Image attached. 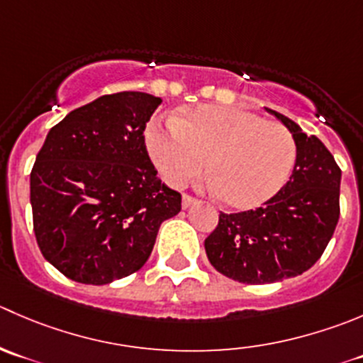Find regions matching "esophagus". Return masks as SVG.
Returning <instances> with one entry per match:
<instances>
[{"instance_id": "34e87169", "label": "esophagus", "mask_w": 363, "mask_h": 363, "mask_svg": "<svg viewBox=\"0 0 363 363\" xmlns=\"http://www.w3.org/2000/svg\"><path fill=\"white\" fill-rule=\"evenodd\" d=\"M195 203H199V199L191 195H182V209H188V207L195 206Z\"/></svg>"}]
</instances>
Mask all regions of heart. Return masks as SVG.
Here are the masks:
<instances>
[{
	"instance_id": "b5f03b06",
	"label": "heart",
	"mask_w": 363,
	"mask_h": 363,
	"mask_svg": "<svg viewBox=\"0 0 363 363\" xmlns=\"http://www.w3.org/2000/svg\"><path fill=\"white\" fill-rule=\"evenodd\" d=\"M150 157L172 186L206 170L218 196L235 209H252L286 186L296 163V142L280 122L242 108L200 104L163 128L147 131Z\"/></svg>"
}]
</instances>
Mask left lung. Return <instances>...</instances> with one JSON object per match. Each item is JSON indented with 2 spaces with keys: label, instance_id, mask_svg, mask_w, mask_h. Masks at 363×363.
Here are the masks:
<instances>
[{
  "label": "left lung",
  "instance_id": "left-lung-1",
  "mask_svg": "<svg viewBox=\"0 0 363 363\" xmlns=\"http://www.w3.org/2000/svg\"><path fill=\"white\" fill-rule=\"evenodd\" d=\"M296 142L287 184L262 207L220 214L207 235L214 269L241 284H273L311 269L332 239L340 214V168L318 136L269 110Z\"/></svg>",
  "mask_w": 363,
  "mask_h": 363
}]
</instances>
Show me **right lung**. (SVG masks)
<instances>
[{"label": "right lung", "instance_id": "right-lung-1", "mask_svg": "<svg viewBox=\"0 0 363 363\" xmlns=\"http://www.w3.org/2000/svg\"><path fill=\"white\" fill-rule=\"evenodd\" d=\"M161 104L145 92L103 96L51 128L30 175L38 248L67 279L104 286L138 271L181 211L145 147Z\"/></svg>", "mask_w": 363, "mask_h": 363}]
</instances>
